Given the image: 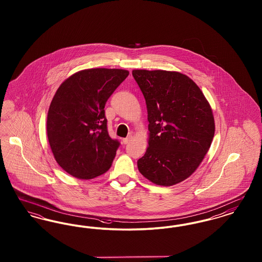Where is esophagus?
<instances>
[{
    "instance_id": "esophagus-1",
    "label": "esophagus",
    "mask_w": 262,
    "mask_h": 262,
    "mask_svg": "<svg viewBox=\"0 0 262 262\" xmlns=\"http://www.w3.org/2000/svg\"><path fill=\"white\" fill-rule=\"evenodd\" d=\"M132 140H133V137H132V136H128V137H125V138H123L122 141H123L124 144H127V143H129Z\"/></svg>"
}]
</instances>
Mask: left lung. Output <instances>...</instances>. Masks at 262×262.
<instances>
[{
  "mask_svg": "<svg viewBox=\"0 0 262 262\" xmlns=\"http://www.w3.org/2000/svg\"><path fill=\"white\" fill-rule=\"evenodd\" d=\"M147 108L148 147L138 159L140 174L171 187L193 174L215 133L211 106L187 75L171 71L134 70Z\"/></svg>",
  "mask_w": 262,
  "mask_h": 262,
  "instance_id": "8db88e82",
  "label": "left lung"
}]
</instances>
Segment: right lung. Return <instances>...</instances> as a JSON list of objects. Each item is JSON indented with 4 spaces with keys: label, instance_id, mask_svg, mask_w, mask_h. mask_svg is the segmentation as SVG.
Masks as SVG:
<instances>
[{
    "label": "right lung",
    "instance_id": "obj_1",
    "mask_svg": "<svg viewBox=\"0 0 262 262\" xmlns=\"http://www.w3.org/2000/svg\"><path fill=\"white\" fill-rule=\"evenodd\" d=\"M122 69H88L57 89L47 115V137L55 160L80 180L106 173L120 143L108 135L105 104L128 75Z\"/></svg>",
    "mask_w": 262,
    "mask_h": 262
}]
</instances>
